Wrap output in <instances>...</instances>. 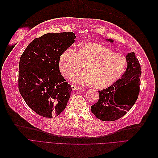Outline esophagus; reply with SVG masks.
Here are the masks:
<instances>
[{
    "label": "esophagus",
    "instance_id": "obj_1",
    "mask_svg": "<svg viewBox=\"0 0 158 158\" xmlns=\"http://www.w3.org/2000/svg\"><path fill=\"white\" fill-rule=\"evenodd\" d=\"M71 87H72V89H73L74 91L79 90L80 89V88L79 86H77V85H72Z\"/></svg>",
    "mask_w": 158,
    "mask_h": 158
}]
</instances>
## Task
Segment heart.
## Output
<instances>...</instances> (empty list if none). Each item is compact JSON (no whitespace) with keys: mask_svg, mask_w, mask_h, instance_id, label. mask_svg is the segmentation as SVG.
Here are the masks:
<instances>
[{"mask_svg":"<svg viewBox=\"0 0 158 158\" xmlns=\"http://www.w3.org/2000/svg\"><path fill=\"white\" fill-rule=\"evenodd\" d=\"M127 64L125 56L95 43L82 45L78 51L69 47L59 58L60 70L66 77L85 65V70L74 74L72 80L82 85H93L98 89L109 88L117 82L125 74Z\"/></svg>","mask_w":158,"mask_h":158,"instance_id":"heart-1","label":"heart"}]
</instances>
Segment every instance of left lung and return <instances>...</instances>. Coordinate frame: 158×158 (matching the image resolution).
<instances>
[{
  "mask_svg": "<svg viewBox=\"0 0 158 158\" xmlns=\"http://www.w3.org/2000/svg\"><path fill=\"white\" fill-rule=\"evenodd\" d=\"M107 41L113 43L111 39ZM127 69L125 74L117 82L99 92V100L91 107L94 115L101 121H113L120 118L130 110L135 103L140 92L141 67L134 52L126 56ZM121 90L122 100L116 99L117 93Z\"/></svg>",
  "mask_w": 158,
  "mask_h": 158,
  "instance_id": "8db88e82",
  "label": "left lung"
}]
</instances>
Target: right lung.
<instances>
[{
  "mask_svg": "<svg viewBox=\"0 0 158 158\" xmlns=\"http://www.w3.org/2000/svg\"><path fill=\"white\" fill-rule=\"evenodd\" d=\"M76 37L70 31L46 33L33 40L20 57L19 91L27 106L42 117H56L66 108L72 88L60 74L59 58Z\"/></svg>",
  "mask_w": 158,
  "mask_h": 158,
  "instance_id": "add662e5",
  "label": "right lung"
}]
</instances>
